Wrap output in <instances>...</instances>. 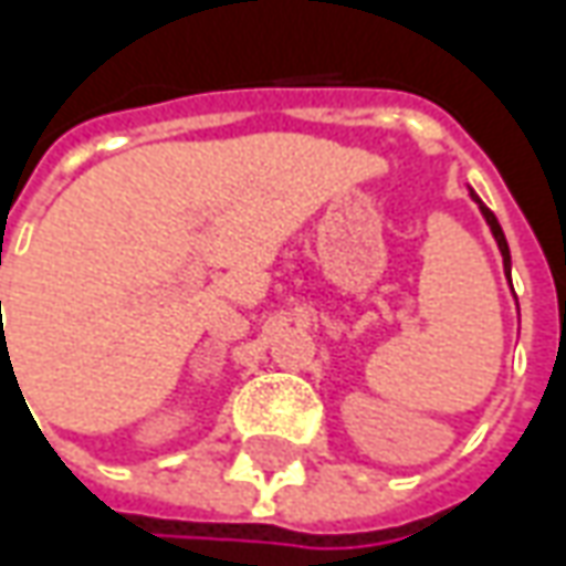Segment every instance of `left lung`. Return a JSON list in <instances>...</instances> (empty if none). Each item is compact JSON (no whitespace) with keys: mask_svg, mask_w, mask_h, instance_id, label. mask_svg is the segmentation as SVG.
Instances as JSON below:
<instances>
[{"mask_svg":"<svg viewBox=\"0 0 566 566\" xmlns=\"http://www.w3.org/2000/svg\"><path fill=\"white\" fill-rule=\"evenodd\" d=\"M469 198L479 205V210H482V217H485V223H489L491 235H494V242H497V251H501V258H504V273H507V280H511V249H507V239H504V229H501V223H497V217L491 213L489 207L482 205V198L469 188Z\"/></svg>","mask_w":566,"mask_h":566,"instance_id":"left-lung-1","label":"left lung"}]
</instances>
